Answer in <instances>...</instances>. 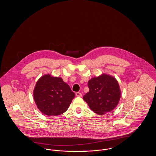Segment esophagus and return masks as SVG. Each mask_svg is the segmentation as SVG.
Returning a JSON list of instances; mask_svg holds the SVG:
<instances>
[{"instance_id": "34e87169", "label": "esophagus", "mask_w": 156, "mask_h": 156, "mask_svg": "<svg viewBox=\"0 0 156 156\" xmlns=\"http://www.w3.org/2000/svg\"><path fill=\"white\" fill-rule=\"evenodd\" d=\"M76 97H81L82 94L81 93H80V92H77L76 93Z\"/></svg>"}]
</instances>
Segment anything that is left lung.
<instances>
[{
    "label": "left lung",
    "mask_w": 156,
    "mask_h": 156,
    "mask_svg": "<svg viewBox=\"0 0 156 156\" xmlns=\"http://www.w3.org/2000/svg\"><path fill=\"white\" fill-rule=\"evenodd\" d=\"M89 90L83 97L90 109L98 115L113 111L120 98V89L117 80L109 75L92 78L88 83Z\"/></svg>",
    "instance_id": "obj_1"
}]
</instances>
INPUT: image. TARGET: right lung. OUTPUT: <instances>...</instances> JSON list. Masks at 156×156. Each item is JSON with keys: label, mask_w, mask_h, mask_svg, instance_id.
<instances>
[{"label": "right lung", "mask_w": 156, "mask_h": 156, "mask_svg": "<svg viewBox=\"0 0 156 156\" xmlns=\"http://www.w3.org/2000/svg\"><path fill=\"white\" fill-rule=\"evenodd\" d=\"M33 96L40 111L46 115L55 116L67 111L75 94L61 78L47 74L38 80Z\"/></svg>", "instance_id": "right-lung-1"}]
</instances>
